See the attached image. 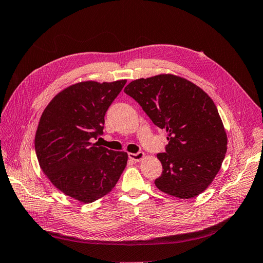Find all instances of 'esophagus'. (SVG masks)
I'll list each match as a JSON object with an SVG mask.
<instances>
[{
  "mask_svg": "<svg viewBox=\"0 0 263 263\" xmlns=\"http://www.w3.org/2000/svg\"><path fill=\"white\" fill-rule=\"evenodd\" d=\"M144 156H145V155H144L143 152H138V153H135V154H133V153L129 154V158L134 160V161L142 160L144 158Z\"/></svg>",
  "mask_w": 263,
  "mask_h": 263,
  "instance_id": "esophagus-1",
  "label": "esophagus"
}]
</instances>
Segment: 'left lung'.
<instances>
[{
    "label": "left lung",
    "instance_id": "obj_1",
    "mask_svg": "<svg viewBox=\"0 0 263 263\" xmlns=\"http://www.w3.org/2000/svg\"><path fill=\"white\" fill-rule=\"evenodd\" d=\"M155 125L167 131L166 152L157 155L161 192L183 199L205 191L227 153V133L218 109L199 86L173 74L138 79L124 87Z\"/></svg>",
    "mask_w": 263,
    "mask_h": 263
}]
</instances>
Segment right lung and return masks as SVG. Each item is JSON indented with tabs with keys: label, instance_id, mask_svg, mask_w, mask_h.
<instances>
[{
	"label": "right lung",
	"instance_id": "obj_1",
	"mask_svg": "<svg viewBox=\"0 0 263 263\" xmlns=\"http://www.w3.org/2000/svg\"><path fill=\"white\" fill-rule=\"evenodd\" d=\"M126 80L73 84L44 109L34 139L42 171L58 190L85 203L108 194L128 154L92 143L103 135L105 115Z\"/></svg>",
	"mask_w": 263,
	"mask_h": 263
}]
</instances>
